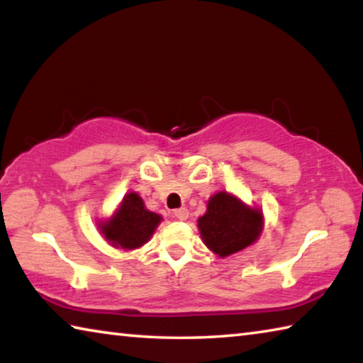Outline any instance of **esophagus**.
Returning <instances> with one entry per match:
<instances>
[{
  "label": "esophagus",
  "mask_w": 363,
  "mask_h": 363,
  "mask_svg": "<svg viewBox=\"0 0 363 363\" xmlns=\"http://www.w3.org/2000/svg\"><path fill=\"white\" fill-rule=\"evenodd\" d=\"M174 218L179 219V220H186L189 218V211L187 208H177V210H174Z\"/></svg>",
  "instance_id": "1"
}]
</instances>
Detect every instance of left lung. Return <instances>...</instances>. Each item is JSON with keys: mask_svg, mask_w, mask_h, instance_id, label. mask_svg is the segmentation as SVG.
<instances>
[{"mask_svg": "<svg viewBox=\"0 0 363 363\" xmlns=\"http://www.w3.org/2000/svg\"><path fill=\"white\" fill-rule=\"evenodd\" d=\"M201 240L219 257L238 253L261 237L264 214L237 195L220 190L210 196L206 213L196 220Z\"/></svg>", "mask_w": 363, "mask_h": 363, "instance_id": "1", "label": "left lung"}]
</instances>
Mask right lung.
<instances>
[{"mask_svg": "<svg viewBox=\"0 0 363 363\" xmlns=\"http://www.w3.org/2000/svg\"><path fill=\"white\" fill-rule=\"evenodd\" d=\"M162 219L147 210L138 192H128L112 216L97 223V229L113 248L131 251L150 240Z\"/></svg>", "mask_w": 363, "mask_h": 363, "instance_id": "1", "label": "right lung"}]
</instances>
